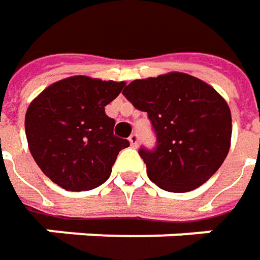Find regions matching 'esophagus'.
Instances as JSON below:
<instances>
[{
	"instance_id": "34e87169",
	"label": "esophagus",
	"mask_w": 260,
	"mask_h": 260,
	"mask_svg": "<svg viewBox=\"0 0 260 260\" xmlns=\"http://www.w3.org/2000/svg\"><path fill=\"white\" fill-rule=\"evenodd\" d=\"M128 142H130V145L133 146V147H136V146L139 145V136L133 133V135L128 137Z\"/></svg>"
}]
</instances>
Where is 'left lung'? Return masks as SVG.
<instances>
[{
    "label": "left lung",
    "instance_id": "obj_1",
    "mask_svg": "<svg viewBox=\"0 0 260 260\" xmlns=\"http://www.w3.org/2000/svg\"><path fill=\"white\" fill-rule=\"evenodd\" d=\"M123 95L146 111L157 137L155 150L140 149L147 176L169 192L207 182L224 162L232 142V113L207 82L184 72L136 79Z\"/></svg>",
    "mask_w": 260,
    "mask_h": 260
}]
</instances>
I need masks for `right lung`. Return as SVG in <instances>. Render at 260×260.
<instances>
[{"instance_id": "obj_1", "label": "right lung", "mask_w": 260, "mask_h": 260, "mask_svg": "<svg viewBox=\"0 0 260 260\" xmlns=\"http://www.w3.org/2000/svg\"><path fill=\"white\" fill-rule=\"evenodd\" d=\"M124 81L75 75L49 85L30 103L25 137L42 172L66 191L94 189L110 178L121 149L130 143L113 135L105 105Z\"/></svg>"}]
</instances>
